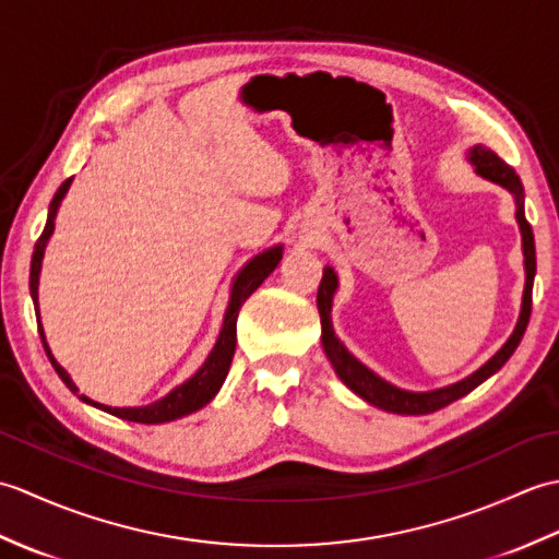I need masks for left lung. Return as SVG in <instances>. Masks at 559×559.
Here are the masks:
<instances>
[{"label":"left lung","instance_id":"8db88e82","mask_svg":"<svg viewBox=\"0 0 559 559\" xmlns=\"http://www.w3.org/2000/svg\"><path fill=\"white\" fill-rule=\"evenodd\" d=\"M471 163L476 165V173L483 175L485 180H492L497 185L507 187L509 192L516 197V221L521 228V240H524V264H526V288H524V302H521V314L514 334L509 336L504 346L497 350V355L485 362L478 372H473L471 377L461 379V382L437 389V391H423V394H415V391L399 389L394 384H389L386 379L374 374L370 367H365L355 355L343 346V343L336 338L334 326H331V298L336 293V273L331 266L324 269L322 283H319L317 290V307H319V317H322V343H324V353L326 358L334 365L336 374L341 377V382L348 389H353L355 394L362 396L367 403H372L377 408H384L389 413H399V415H427L435 413L439 408L449 406L456 399L471 394L473 389L483 384L485 379L492 377L500 367L512 358V353L524 338V331L528 326L531 319V305H533V278H536V245H533V230L531 223L526 221L524 213V187H521L519 175L514 173L512 165H507L495 151L485 148V146H473L471 151Z\"/></svg>","mask_w":559,"mask_h":559}]
</instances>
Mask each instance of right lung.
I'll return each instance as SVG.
<instances>
[{"label":"right lung","mask_w":559,"mask_h":559,"mask_svg":"<svg viewBox=\"0 0 559 559\" xmlns=\"http://www.w3.org/2000/svg\"><path fill=\"white\" fill-rule=\"evenodd\" d=\"M69 185H71V177L62 182V187L57 189V194H55L52 204H50V213H47L45 230L38 237V242H35V252H33V261H31V295H33V302L35 305H38V278H40L45 245H47V240H50V235L55 230V213H57L59 201L64 199ZM281 257H283V247L276 245V247L266 249V252H261L259 257H254L240 271V276H237L235 283H233L230 305H228V312H225V319H223L221 336L216 341V346H213L211 355L206 358V362L201 365V370L192 379H187L182 386H177L175 391H170L168 396L156 401V403H151V406L112 408V406H105V403H96V401H91L88 396L79 394L74 379H71V374L64 370V367L55 360L50 346H47L45 331L40 326V312H38V331H40V338H43V346H45L47 358H50V362L55 365V370H57L59 377H62V382L71 391H74V394H79L81 401H86V403H91V406H96V408L110 413V415H117V418L132 420V423H144V425H158V423H170V420H177V418H185V415L194 413L199 408H204L206 403L213 396H216V391L223 386L225 377H228V370H230L233 355H235V341H237L235 338V329H237V314H240V307L245 305V300L249 298V295H252L261 286V283H264V278L269 276V273L278 266Z\"/></svg>","instance_id":"add662e5"}]
</instances>
